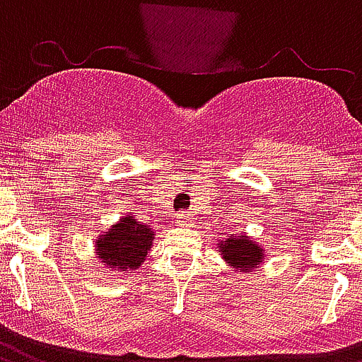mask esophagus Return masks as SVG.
Returning <instances> with one entry per match:
<instances>
[{
    "instance_id": "34e87169",
    "label": "esophagus",
    "mask_w": 362,
    "mask_h": 362,
    "mask_svg": "<svg viewBox=\"0 0 362 362\" xmlns=\"http://www.w3.org/2000/svg\"><path fill=\"white\" fill-rule=\"evenodd\" d=\"M189 223V213L188 211H182L178 215V225H188Z\"/></svg>"
}]
</instances>
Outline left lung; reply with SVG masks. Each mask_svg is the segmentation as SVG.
Instances as JSON below:
<instances>
[{"instance_id": "obj_1", "label": "left lung", "mask_w": 362, "mask_h": 362, "mask_svg": "<svg viewBox=\"0 0 362 362\" xmlns=\"http://www.w3.org/2000/svg\"><path fill=\"white\" fill-rule=\"evenodd\" d=\"M219 248L223 258L228 262V266H233L235 269H243V272L258 267L259 262H262V256H264V250L256 243H252L248 236L225 238Z\"/></svg>"}]
</instances>
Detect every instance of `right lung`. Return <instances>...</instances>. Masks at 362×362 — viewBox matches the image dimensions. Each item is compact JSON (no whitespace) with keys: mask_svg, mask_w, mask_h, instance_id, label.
I'll list each match as a JSON object with an SVG mask.
<instances>
[{"mask_svg":"<svg viewBox=\"0 0 362 362\" xmlns=\"http://www.w3.org/2000/svg\"><path fill=\"white\" fill-rule=\"evenodd\" d=\"M151 246V228L127 215L116 227H112L106 235L100 236V240L96 243V254L106 267H118L119 272L127 273L141 264Z\"/></svg>","mask_w":362,"mask_h":362,"instance_id":"right-lung-1","label":"right lung"}]
</instances>
